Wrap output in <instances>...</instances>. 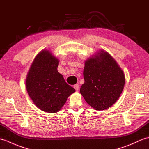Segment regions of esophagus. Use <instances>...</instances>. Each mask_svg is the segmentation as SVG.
Segmentation results:
<instances>
[{
	"label": "esophagus",
	"instance_id": "1",
	"mask_svg": "<svg viewBox=\"0 0 149 149\" xmlns=\"http://www.w3.org/2000/svg\"><path fill=\"white\" fill-rule=\"evenodd\" d=\"M74 88H75V90H76V91H78V90L79 89V85L78 84H75L74 86Z\"/></svg>",
	"mask_w": 149,
	"mask_h": 149
}]
</instances>
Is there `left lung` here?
Returning <instances> with one entry per match:
<instances>
[{
	"label": "left lung",
	"mask_w": 149,
	"mask_h": 149,
	"mask_svg": "<svg viewBox=\"0 0 149 149\" xmlns=\"http://www.w3.org/2000/svg\"><path fill=\"white\" fill-rule=\"evenodd\" d=\"M84 83L80 92L95 110H104L118 99L125 84V76L116 61L104 50L85 61Z\"/></svg>",
	"instance_id": "left-lung-1"
}]
</instances>
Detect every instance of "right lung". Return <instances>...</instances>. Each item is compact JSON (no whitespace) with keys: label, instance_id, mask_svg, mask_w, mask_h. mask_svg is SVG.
Returning <instances> with one entry per match:
<instances>
[{"label":"right lung","instance_id":"obj_1","mask_svg":"<svg viewBox=\"0 0 149 149\" xmlns=\"http://www.w3.org/2000/svg\"><path fill=\"white\" fill-rule=\"evenodd\" d=\"M59 60L48 50L34 59L26 79L27 93L34 104L47 113L59 111L67 98L75 91L58 71Z\"/></svg>","mask_w":149,"mask_h":149}]
</instances>
